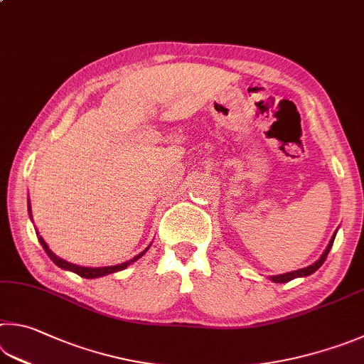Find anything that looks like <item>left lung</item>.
Here are the masks:
<instances>
[{"label":"left lung","mask_w":364,"mask_h":364,"mask_svg":"<svg viewBox=\"0 0 364 364\" xmlns=\"http://www.w3.org/2000/svg\"><path fill=\"white\" fill-rule=\"evenodd\" d=\"M336 234H338V229H336V232L333 234L331 240H329L326 250L323 251V255L318 257V261H315L314 264H310V266L304 267V269L293 270V272H287V274H280V275H272V277H270V280L275 282V283H287V282H291V280H294V279H299V277H309V275H312V274L315 272V270H318V269L321 267V264L325 262L326 256H328V253H329V250H331L333 243H334Z\"/></svg>","instance_id":"1"}]
</instances>
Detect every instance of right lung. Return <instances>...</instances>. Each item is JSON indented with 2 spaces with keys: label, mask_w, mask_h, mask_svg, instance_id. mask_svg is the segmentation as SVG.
I'll return each mask as SVG.
<instances>
[{
  "label": "right lung",
  "mask_w": 364,
  "mask_h": 364,
  "mask_svg": "<svg viewBox=\"0 0 364 364\" xmlns=\"http://www.w3.org/2000/svg\"><path fill=\"white\" fill-rule=\"evenodd\" d=\"M28 213H30V218H31V205H30V200H28ZM33 221V220H31ZM36 235H38V240H39V243H41V247L44 248V251L46 253H48V256L50 257L52 261L55 262V266H58L60 269H63V270H70V272H75V274H77V275H81L82 279H98V277H105V275H108V274H114V272H119V270H124V269H127L132 262H135V261H138L140 259V257L146 253V251L149 250V247L146 248V250H143L140 255H136L135 257H132L130 261H125V262H121V264H116V266H105V267H84V266H77V264H71V262H68V261H65V259H62V257H58L54 251H52L50 248H49V245L48 243L44 242V239L41 235H39V232L36 230Z\"/></svg>",
  "instance_id": "1"
}]
</instances>
